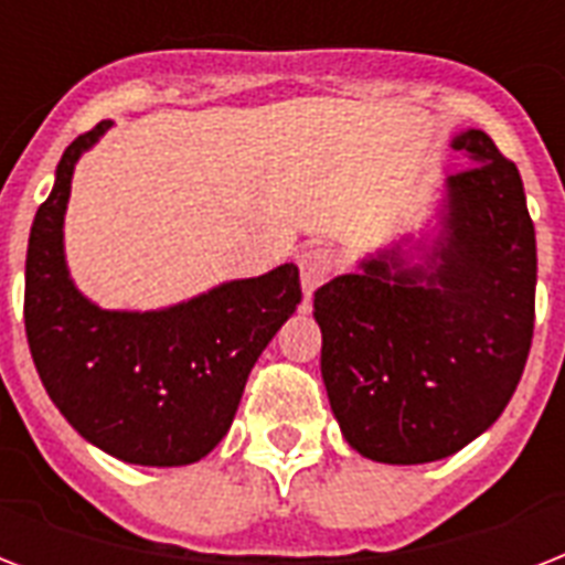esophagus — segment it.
<instances>
[{
    "instance_id": "1",
    "label": "esophagus",
    "mask_w": 565,
    "mask_h": 565,
    "mask_svg": "<svg viewBox=\"0 0 565 565\" xmlns=\"http://www.w3.org/2000/svg\"><path fill=\"white\" fill-rule=\"evenodd\" d=\"M334 269V255L322 246H310L299 255V273H301V290L305 296H313V292L328 281V275Z\"/></svg>"
}]
</instances>
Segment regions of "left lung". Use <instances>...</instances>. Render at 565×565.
Instances as JSON below:
<instances>
[{"instance_id":"left-lung-1","label":"left lung","mask_w":565,"mask_h":565,"mask_svg":"<svg viewBox=\"0 0 565 565\" xmlns=\"http://www.w3.org/2000/svg\"><path fill=\"white\" fill-rule=\"evenodd\" d=\"M425 264L363 257L313 296L322 381L345 443L377 463L443 460L516 393L534 337L536 234L516 163L469 128Z\"/></svg>"}]
</instances>
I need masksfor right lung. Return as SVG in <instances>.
<instances>
[{
  "label": "right lung",
  "mask_w": 565,
  "mask_h": 565,
  "mask_svg": "<svg viewBox=\"0 0 565 565\" xmlns=\"http://www.w3.org/2000/svg\"><path fill=\"white\" fill-rule=\"evenodd\" d=\"M110 122L75 137L38 207L25 255V337L64 419L102 451L137 466H188L228 434L278 328L301 301L299 266L225 281L161 310H102L70 278L64 213L78 158Z\"/></svg>",
  "instance_id": "add662e5"
}]
</instances>
